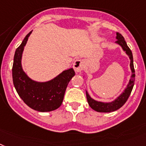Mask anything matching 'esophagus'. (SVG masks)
<instances>
[{
	"label": "esophagus",
	"mask_w": 146,
	"mask_h": 146,
	"mask_svg": "<svg viewBox=\"0 0 146 146\" xmlns=\"http://www.w3.org/2000/svg\"><path fill=\"white\" fill-rule=\"evenodd\" d=\"M84 62L82 60L76 59L75 62H73V69L76 73H80L81 71L84 69Z\"/></svg>",
	"instance_id": "34e87169"
}]
</instances>
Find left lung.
I'll return each mask as SVG.
<instances>
[{"instance_id":"left-lung-1","label":"left lung","mask_w":146,"mask_h":146,"mask_svg":"<svg viewBox=\"0 0 146 146\" xmlns=\"http://www.w3.org/2000/svg\"><path fill=\"white\" fill-rule=\"evenodd\" d=\"M117 41H116V44H119L121 46L124 52L127 54V56L130 58V68L131 70V76L130 79L128 84H127L125 89L122 91V94L115 99L113 101L110 102H104L96 101L94 100L93 98L90 97V96L88 94V92L86 90V96L88 102L90 105V107L92 109H94V111L97 112H102V113H109L113 112L120 108L122 105H124L128 100L130 94L131 93L132 89H133V84H134V81H135V70L133 67V55H132L131 50L128 46L125 41L124 38L121 34L117 33V37H116Z\"/></svg>"}]
</instances>
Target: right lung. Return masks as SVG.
<instances>
[{"mask_svg": "<svg viewBox=\"0 0 146 146\" xmlns=\"http://www.w3.org/2000/svg\"><path fill=\"white\" fill-rule=\"evenodd\" d=\"M32 32L26 35L15 52L13 65V84L18 94L26 105L39 112H49L61 106L67 84L75 76V71L73 68L65 70L46 82H37L30 79L23 70L21 60L24 46Z\"/></svg>", "mask_w": 146, "mask_h": 146, "instance_id": "add662e5", "label": "right lung"}]
</instances>
